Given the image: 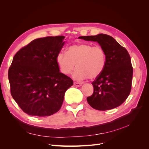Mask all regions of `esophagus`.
<instances>
[{
	"label": "esophagus",
	"instance_id": "obj_1",
	"mask_svg": "<svg viewBox=\"0 0 149 149\" xmlns=\"http://www.w3.org/2000/svg\"><path fill=\"white\" fill-rule=\"evenodd\" d=\"M81 83H78V82H74V85L75 86H77V87H79V86H81Z\"/></svg>",
	"mask_w": 149,
	"mask_h": 149
}]
</instances>
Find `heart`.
Masks as SVG:
<instances>
[{
	"label": "heart",
	"instance_id": "obj_1",
	"mask_svg": "<svg viewBox=\"0 0 149 149\" xmlns=\"http://www.w3.org/2000/svg\"><path fill=\"white\" fill-rule=\"evenodd\" d=\"M56 62L62 73L70 74L78 68L73 74L74 79L81 81L94 79L100 76L106 63V52L100 46L89 43H79L68 48V53L60 52L56 56Z\"/></svg>",
	"mask_w": 149,
	"mask_h": 149
}]
</instances>
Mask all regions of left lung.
Returning <instances> with one entry per match:
<instances>
[{
	"mask_svg": "<svg viewBox=\"0 0 149 149\" xmlns=\"http://www.w3.org/2000/svg\"><path fill=\"white\" fill-rule=\"evenodd\" d=\"M79 39L97 42L104 49V69L92 83L93 94L87 97L89 104L99 111L114 109L121 105L131 91L133 68L128 52L109 35L83 36Z\"/></svg>",
	"mask_w": 149,
	"mask_h": 149,
	"instance_id": "obj_1",
	"label": "left lung"
}]
</instances>
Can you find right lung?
<instances>
[{"label": "right lung", "mask_w": 149, "mask_h": 149, "mask_svg": "<svg viewBox=\"0 0 149 149\" xmlns=\"http://www.w3.org/2000/svg\"><path fill=\"white\" fill-rule=\"evenodd\" d=\"M65 38L35 39L13 56L8 72L10 93L26 114L45 117L56 113L66 91L73 84L70 77L60 73L56 62Z\"/></svg>", "instance_id": "obj_1"}]
</instances>
